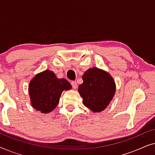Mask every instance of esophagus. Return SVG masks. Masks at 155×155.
Wrapping results in <instances>:
<instances>
[{"mask_svg":"<svg viewBox=\"0 0 155 155\" xmlns=\"http://www.w3.org/2000/svg\"><path fill=\"white\" fill-rule=\"evenodd\" d=\"M71 85L73 86V89H77V87H78L77 82H76L75 81H72L71 82Z\"/></svg>","mask_w":155,"mask_h":155,"instance_id":"1","label":"esophagus"}]
</instances>
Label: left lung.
Here are the masks:
<instances>
[{"label":"left lung","instance_id":"1","mask_svg":"<svg viewBox=\"0 0 155 155\" xmlns=\"http://www.w3.org/2000/svg\"><path fill=\"white\" fill-rule=\"evenodd\" d=\"M82 80L78 92L84 105L93 112L104 110L116 92V84L111 76L107 72L94 67L84 73Z\"/></svg>","mask_w":155,"mask_h":155}]
</instances>
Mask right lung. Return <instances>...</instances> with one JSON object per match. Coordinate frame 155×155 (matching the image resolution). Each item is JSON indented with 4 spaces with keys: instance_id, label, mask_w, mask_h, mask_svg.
Returning a JSON list of instances; mask_svg holds the SVG:
<instances>
[{
    "instance_id": "right-lung-1",
    "label": "right lung",
    "mask_w": 155,
    "mask_h": 155,
    "mask_svg": "<svg viewBox=\"0 0 155 155\" xmlns=\"http://www.w3.org/2000/svg\"><path fill=\"white\" fill-rule=\"evenodd\" d=\"M71 87L68 80L58 79L52 71L46 70L36 75L29 82L31 104L41 113H49L57 107L63 91Z\"/></svg>"
}]
</instances>
